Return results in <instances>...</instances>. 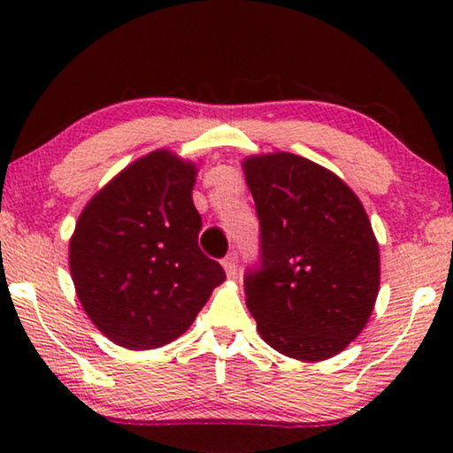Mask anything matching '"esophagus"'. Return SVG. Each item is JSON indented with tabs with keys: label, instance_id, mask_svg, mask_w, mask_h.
<instances>
[{
	"label": "esophagus",
	"instance_id": "1",
	"mask_svg": "<svg viewBox=\"0 0 453 453\" xmlns=\"http://www.w3.org/2000/svg\"><path fill=\"white\" fill-rule=\"evenodd\" d=\"M222 265H225V270H226V274L228 276H234L237 274V253H228V256L222 259Z\"/></svg>",
	"mask_w": 453,
	"mask_h": 453
}]
</instances>
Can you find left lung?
I'll list each match as a JSON object with an SVG mask.
<instances>
[{
  "mask_svg": "<svg viewBox=\"0 0 453 453\" xmlns=\"http://www.w3.org/2000/svg\"><path fill=\"white\" fill-rule=\"evenodd\" d=\"M259 220L247 307L272 349L299 361L344 350L380 290V250L363 203L324 166L288 152L243 163Z\"/></svg>",
  "mask_w": 453,
  "mask_h": 453,
  "instance_id": "1",
  "label": "left lung"
}]
</instances>
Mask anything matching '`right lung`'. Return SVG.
Segmentation results:
<instances>
[{
	"label": "right lung",
	"mask_w": 453,
	"mask_h": 453,
	"mask_svg": "<svg viewBox=\"0 0 453 453\" xmlns=\"http://www.w3.org/2000/svg\"><path fill=\"white\" fill-rule=\"evenodd\" d=\"M194 181V165L150 152L80 214L72 280L92 324L115 344L146 350L173 342L226 278L197 245Z\"/></svg>",
	"instance_id": "obj_1"
}]
</instances>
